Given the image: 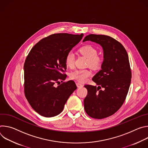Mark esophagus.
I'll list each match as a JSON object with an SVG mask.
<instances>
[{
    "label": "esophagus",
    "mask_w": 148,
    "mask_h": 148,
    "mask_svg": "<svg viewBox=\"0 0 148 148\" xmlns=\"http://www.w3.org/2000/svg\"><path fill=\"white\" fill-rule=\"evenodd\" d=\"M76 85H77V87L78 88H81V87H83L82 84H80V83H77Z\"/></svg>",
    "instance_id": "34e87169"
}]
</instances>
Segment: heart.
Masks as SVG:
<instances>
[{
    "label": "heart",
    "mask_w": 148,
    "mask_h": 148,
    "mask_svg": "<svg viewBox=\"0 0 148 148\" xmlns=\"http://www.w3.org/2000/svg\"><path fill=\"white\" fill-rule=\"evenodd\" d=\"M79 53L88 58L87 65L94 69H98L101 67L102 60L98 56L97 50L91 45H84L78 50ZM75 56L72 52L67 54L65 58L66 66L69 68H73L74 65ZM91 71L89 70H75L71 73L70 77L80 82H86L88 78L91 75Z\"/></svg>",
    "instance_id": "obj_1"
}]
</instances>
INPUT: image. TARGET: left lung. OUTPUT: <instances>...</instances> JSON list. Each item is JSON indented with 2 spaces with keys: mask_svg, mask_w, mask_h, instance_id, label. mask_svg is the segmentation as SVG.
Listing matches in <instances>:
<instances>
[{
  "mask_svg": "<svg viewBox=\"0 0 148 148\" xmlns=\"http://www.w3.org/2000/svg\"><path fill=\"white\" fill-rule=\"evenodd\" d=\"M86 41L102 47L103 60L101 70L92 79L98 87L84 86L88 91L84 100V109L90 116L103 119L121 108L128 92L131 81L128 55L119 42L110 36L91 34L83 40Z\"/></svg>",
  "mask_w": 148,
  "mask_h": 148,
  "instance_id": "obj_1",
  "label": "left lung"
}]
</instances>
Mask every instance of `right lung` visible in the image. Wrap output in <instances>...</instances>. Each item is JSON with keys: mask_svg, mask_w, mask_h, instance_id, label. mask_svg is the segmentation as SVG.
Instances as JSON below:
<instances>
[{"mask_svg": "<svg viewBox=\"0 0 148 148\" xmlns=\"http://www.w3.org/2000/svg\"><path fill=\"white\" fill-rule=\"evenodd\" d=\"M84 34L57 33L41 39L32 49L24 64L25 94L33 109L40 115L60 114L71 94L77 89L72 81L55 87L67 75V54Z\"/></svg>", "mask_w": 148, "mask_h": 148, "instance_id": "obj_1", "label": "right lung"}]
</instances>
